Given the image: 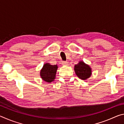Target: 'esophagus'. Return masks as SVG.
<instances>
[{
  "mask_svg": "<svg viewBox=\"0 0 124 124\" xmlns=\"http://www.w3.org/2000/svg\"><path fill=\"white\" fill-rule=\"evenodd\" d=\"M62 64H63V65L67 66V65H68V62H67V61H63L62 62Z\"/></svg>",
  "mask_w": 124,
  "mask_h": 124,
  "instance_id": "1",
  "label": "esophagus"
}]
</instances>
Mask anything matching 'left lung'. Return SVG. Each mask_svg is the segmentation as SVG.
<instances>
[{
    "instance_id": "1",
    "label": "left lung",
    "mask_w": 124,
    "mask_h": 124,
    "mask_svg": "<svg viewBox=\"0 0 124 124\" xmlns=\"http://www.w3.org/2000/svg\"><path fill=\"white\" fill-rule=\"evenodd\" d=\"M74 70L77 76L83 80L89 78L91 75V68L83 61L79 62L78 64L75 65Z\"/></svg>"
}]
</instances>
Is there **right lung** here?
I'll use <instances>...</instances> for the list:
<instances>
[{"label":"right lung","mask_w":124,"mask_h":124,"mask_svg":"<svg viewBox=\"0 0 124 124\" xmlns=\"http://www.w3.org/2000/svg\"><path fill=\"white\" fill-rule=\"evenodd\" d=\"M58 67L57 65H51L46 63L40 71V76L44 80L48 83H51L55 78L56 71Z\"/></svg>","instance_id":"obj_1"}]
</instances>
